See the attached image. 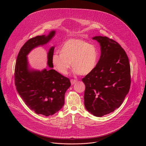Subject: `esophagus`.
Masks as SVG:
<instances>
[{"label": "esophagus", "mask_w": 146, "mask_h": 146, "mask_svg": "<svg viewBox=\"0 0 146 146\" xmlns=\"http://www.w3.org/2000/svg\"><path fill=\"white\" fill-rule=\"evenodd\" d=\"M76 82H77V80H73V79H71L70 80V82H71L72 85L74 84Z\"/></svg>", "instance_id": "obj_1"}]
</instances>
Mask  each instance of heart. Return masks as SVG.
Wrapping results in <instances>:
<instances>
[{
    "instance_id": "obj_1",
    "label": "heart",
    "mask_w": 146,
    "mask_h": 146,
    "mask_svg": "<svg viewBox=\"0 0 146 146\" xmlns=\"http://www.w3.org/2000/svg\"><path fill=\"white\" fill-rule=\"evenodd\" d=\"M99 52L97 47L81 38H70L64 42L60 52L52 56L54 68L61 74L66 75L71 67L76 74L85 76L92 73L97 66Z\"/></svg>"
}]
</instances>
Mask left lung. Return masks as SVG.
Segmentation results:
<instances>
[{
	"label": "left lung",
	"instance_id": "obj_1",
	"mask_svg": "<svg viewBox=\"0 0 146 146\" xmlns=\"http://www.w3.org/2000/svg\"><path fill=\"white\" fill-rule=\"evenodd\" d=\"M101 54L95 69L82 79L85 84L84 104L96 117L114 111L123 103L131 85L128 56L121 45L106 36H96Z\"/></svg>",
	"mask_w": 146,
	"mask_h": 146
}]
</instances>
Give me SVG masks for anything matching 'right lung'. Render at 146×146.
Returning <instances> with one entry per match:
<instances>
[{
  "mask_svg": "<svg viewBox=\"0 0 146 146\" xmlns=\"http://www.w3.org/2000/svg\"><path fill=\"white\" fill-rule=\"evenodd\" d=\"M37 36L29 39L21 47L15 67V84L16 90L25 105L37 114L48 117L59 111L64 106L65 93L70 86L68 78L54 69L30 71L27 55L35 47L47 43L54 35ZM54 47L48 54V65L53 68L52 57Z\"/></svg>",
  "mask_w": 146,
  "mask_h": 146,
  "instance_id": "1",
  "label": "right lung"
}]
</instances>
